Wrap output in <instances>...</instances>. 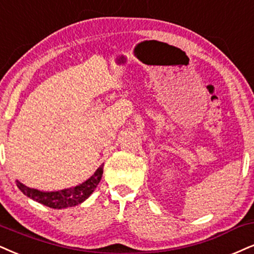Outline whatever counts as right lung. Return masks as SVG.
I'll use <instances>...</instances> for the list:
<instances>
[{"instance_id": "add662e5", "label": "right lung", "mask_w": 254, "mask_h": 254, "mask_svg": "<svg viewBox=\"0 0 254 254\" xmlns=\"http://www.w3.org/2000/svg\"><path fill=\"white\" fill-rule=\"evenodd\" d=\"M103 173V165L96 170L93 177H90L88 180L84 181L79 186H75L73 189L58 190V192H41V190L29 189L24 186L20 181H16L17 187L24 195L29 196L30 199L42 203V205L48 206L51 208H65L76 206L84 201L88 196L94 192L98 184L100 183Z\"/></svg>"}]
</instances>
